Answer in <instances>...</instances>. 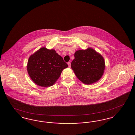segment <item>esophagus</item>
Masks as SVG:
<instances>
[{"label": "esophagus", "instance_id": "obj_1", "mask_svg": "<svg viewBox=\"0 0 135 135\" xmlns=\"http://www.w3.org/2000/svg\"><path fill=\"white\" fill-rule=\"evenodd\" d=\"M68 66H69V67H70L71 66V63L70 62H68Z\"/></svg>", "mask_w": 135, "mask_h": 135}]
</instances>
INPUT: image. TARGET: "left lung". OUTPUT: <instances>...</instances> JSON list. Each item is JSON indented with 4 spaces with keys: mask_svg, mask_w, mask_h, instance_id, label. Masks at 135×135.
I'll use <instances>...</instances> for the list:
<instances>
[{
    "mask_svg": "<svg viewBox=\"0 0 135 135\" xmlns=\"http://www.w3.org/2000/svg\"><path fill=\"white\" fill-rule=\"evenodd\" d=\"M71 67L77 78L83 83L93 84L99 80L105 69L103 57L94 50L89 48L75 52Z\"/></svg>",
    "mask_w": 135,
    "mask_h": 135,
    "instance_id": "8db88e82",
    "label": "left lung"
}]
</instances>
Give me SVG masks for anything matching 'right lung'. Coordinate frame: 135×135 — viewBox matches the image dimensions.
<instances>
[{
	"label": "right lung",
	"mask_w": 135,
	"mask_h": 135,
	"mask_svg": "<svg viewBox=\"0 0 135 135\" xmlns=\"http://www.w3.org/2000/svg\"><path fill=\"white\" fill-rule=\"evenodd\" d=\"M68 66L54 50L42 47L29 57L27 68L34 83L47 87L55 83L62 71Z\"/></svg>",
	"instance_id": "obj_1"
}]
</instances>
